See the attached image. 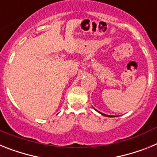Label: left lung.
Segmentation results:
<instances>
[{
	"label": "left lung",
	"instance_id": "obj_1",
	"mask_svg": "<svg viewBox=\"0 0 157 157\" xmlns=\"http://www.w3.org/2000/svg\"><path fill=\"white\" fill-rule=\"evenodd\" d=\"M95 110H96V109H95ZM96 111H97V112H98L99 113H101V115L105 116V117H114V116H109V115H106V114H105V113H101V112L97 111V110H96Z\"/></svg>",
	"mask_w": 157,
	"mask_h": 157
}]
</instances>
